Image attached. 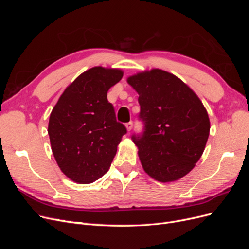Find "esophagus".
<instances>
[{"label": "esophagus", "instance_id": "1", "mask_svg": "<svg viewBox=\"0 0 249 249\" xmlns=\"http://www.w3.org/2000/svg\"><path fill=\"white\" fill-rule=\"evenodd\" d=\"M125 126H126V129H127V131H131L132 129H133V122H129L127 123L126 124H125Z\"/></svg>", "mask_w": 249, "mask_h": 249}]
</instances>
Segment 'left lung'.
<instances>
[{
    "instance_id": "obj_1",
    "label": "left lung",
    "mask_w": 249,
    "mask_h": 249,
    "mask_svg": "<svg viewBox=\"0 0 249 249\" xmlns=\"http://www.w3.org/2000/svg\"><path fill=\"white\" fill-rule=\"evenodd\" d=\"M127 83L139 94L143 131L132 140L143 169L159 182L183 178L205 150L210 133L206 108L192 89L167 71L140 72Z\"/></svg>"
}]
</instances>
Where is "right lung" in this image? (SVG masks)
<instances>
[{"instance_id": "obj_1", "label": "right lung", "mask_w": 249, "mask_h": 249, "mask_svg": "<svg viewBox=\"0 0 249 249\" xmlns=\"http://www.w3.org/2000/svg\"><path fill=\"white\" fill-rule=\"evenodd\" d=\"M119 70L92 67L60 96L49 120V136L57 164L80 184L93 183L106 173L126 133L118 123L107 92L123 78Z\"/></svg>"}]
</instances>
